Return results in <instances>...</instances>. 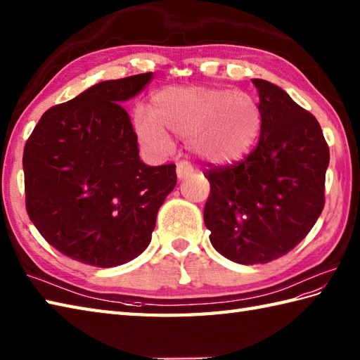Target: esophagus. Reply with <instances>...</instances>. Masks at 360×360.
I'll list each match as a JSON object with an SVG mask.
<instances>
[{
  "instance_id": "1",
  "label": "esophagus",
  "mask_w": 360,
  "mask_h": 360,
  "mask_svg": "<svg viewBox=\"0 0 360 360\" xmlns=\"http://www.w3.org/2000/svg\"><path fill=\"white\" fill-rule=\"evenodd\" d=\"M193 172H194L193 165L188 163V161H179V163H177V177L180 180L189 177V175Z\"/></svg>"
}]
</instances>
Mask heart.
<instances>
[{"label":"heart","instance_id":"1","mask_svg":"<svg viewBox=\"0 0 360 360\" xmlns=\"http://www.w3.org/2000/svg\"><path fill=\"white\" fill-rule=\"evenodd\" d=\"M136 136L153 153L171 150L169 134L185 138L188 150L207 163L240 157L261 129V110L248 93L202 85L166 86L150 99V110L131 115Z\"/></svg>","mask_w":360,"mask_h":360}]
</instances>
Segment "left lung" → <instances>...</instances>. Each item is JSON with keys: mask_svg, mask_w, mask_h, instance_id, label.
Wrapping results in <instances>:
<instances>
[{"mask_svg": "<svg viewBox=\"0 0 360 360\" xmlns=\"http://www.w3.org/2000/svg\"><path fill=\"white\" fill-rule=\"evenodd\" d=\"M261 134L248 155L205 171L203 221L216 250L239 264H266L302 242L325 207L329 148L315 116L283 88L253 79Z\"/></svg>", "mask_w": 360, "mask_h": 360, "instance_id": "1", "label": "left lung"}]
</instances>
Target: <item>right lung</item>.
<instances>
[{
    "mask_svg": "<svg viewBox=\"0 0 360 360\" xmlns=\"http://www.w3.org/2000/svg\"><path fill=\"white\" fill-rule=\"evenodd\" d=\"M152 72L99 82L46 110L23 152L26 211L56 250L115 267L148 248L175 165L148 166L121 105Z\"/></svg>",
    "mask_w": 360,
    "mask_h": 360,
    "instance_id": "right-lung-1",
    "label": "right lung"
}]
</instances>
